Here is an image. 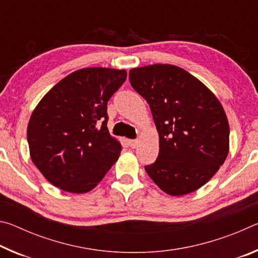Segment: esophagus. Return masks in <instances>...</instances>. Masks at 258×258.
Wrapping results in <instances>:
<instances>
[{
  "instance_id": "esophagus-1",
  "label": "esophagus",
  "mask_w": 258,
  "mask_h": 258,
  "mask_svg": "<svg viewBox=\"0 0 258 258\" xmlns=\"http://www.w3.org/2000/svg\"><path fill=\"white\" fill-rule=\"evenodd\" d=\"M128 145L131 148H132V149H134V148L138 147L139 141L138 140H128Z\"/></svg>"
}]
</instances>
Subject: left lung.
Returning a JSON list of instances; mask_svg holds the SVG:
<instances>
[{
  "label": "left lung",
  "mask_w": 258,
  "mask_h": 258,
  "mask_svg": "<svg viewBox=\"0 0 258 258\" xmlns=\"http://www.w3.org/2000/svg\"><path fill=\"white\" fill-rule=\"evenodd\" d=\"M131 85L146 99L159 135V155L146 166L167 195L184 196L206 184L229 154L230 127L211 90L174 64L130 71Z\"/></svg>",
  "instance_id": "left-lung-1"
}]
</instances>
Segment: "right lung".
I'll return each mask as SVG.
<instances>
[{
    "instance_id": "obj_1",
    "label": "right lung",
    "mask_w": 258,
    "mask_h": 258,
    "mask_svg": "<svg viewBox=\"0 0 258 258\" xmlns=\"http://www.w3.org/2000/svg\"><path fill=\"white\" fill-rule=\"evenodd\" d=\"M124 69L83 68L52 87L30 116L29 154L51 184L73 194L98 185L120 155L107 127V103L126 81Z\"/></svg>"
}]
</instances>
